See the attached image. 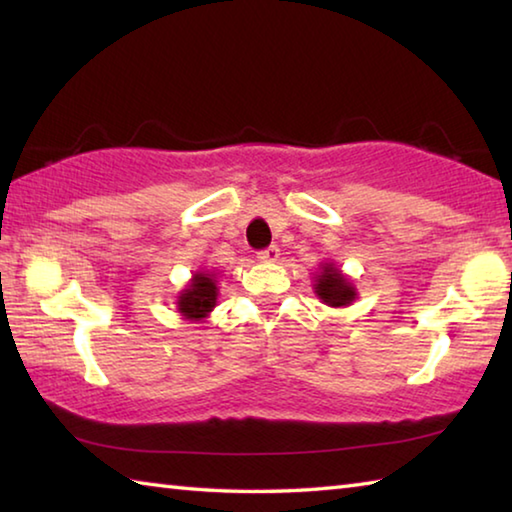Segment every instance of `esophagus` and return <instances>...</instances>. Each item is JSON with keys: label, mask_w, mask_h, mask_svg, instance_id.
<instances>
[{"label": "esophagus", "mask_w": 512, "mask_h": 512, "mask_svg": "<svg viewBox=\"0 0 512 512\" xmlns=\"http://www.w3.org/2000/svg\"><path fill=\"white\" fill-rule=\"evenodd\" d=\"M257 257L262 259V262L273 264V262H277V257H280V248H277V246H268V248H264L262 253H259Z\"/></svg>", "instance_id": "1"}]
</instances>
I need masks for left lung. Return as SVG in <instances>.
<instances>
[{
	"mask_svg": "<svg viewBox=\"0 0 512 512\" xmlns=\"http://www.w3.org/2000/svg\"><path fill=\"white\" fill-rule=\"evenodd\" d=\"M314 293L327 307H350L357 300V287L334 262H323L314 277Z\"/></svg>",
	"mask_w": 512,
	"mask_h": 512,
	"instance_id": "obj_1",
	"label": "left lung"
}]
</instances>
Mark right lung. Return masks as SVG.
<instances>
[{
  "instance_id": "right-lung-1",
  "label": "right lung",
  "mask_w": 512,
  "mask_h": 512,
  "mask_svg": "<svg viewBox=\"0 0 512 512\" xmlns=\"http://www.w3.org/2000/svg\"><path fill=\"white\" fill-rule=\"evenodd\" d=\"M216 296H219V287H216V273L214 271H196L187 287L178 293L176 309L185 320H205L216 307Z\"/></svg>"
}]
</instances>
